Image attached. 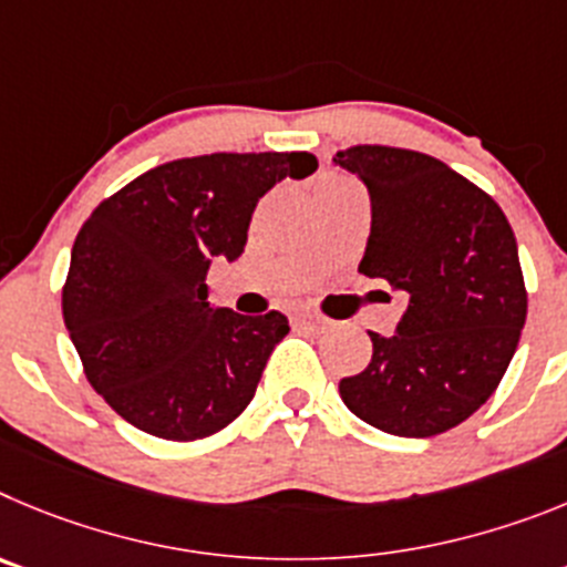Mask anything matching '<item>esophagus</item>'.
I'll return each mask as SVG.
<instances>
[{
    "instance_id": "esophagus-1",
    "label": "esophagus",
    "mask_w": 567,
    "mask_h": 567,
    "mask_svg": "<svg viewBox=\"0 0 567 567\" xmlns=\"http://www.w3.org/2000/svg\"><path fill=\"white\" fill-rule=\"evenodd\" d=\"M296 321H299V324H308V328H313V330H321V328H324V324H328V321L321 319L319 313H310V310H302V313H296Z\"/></svg>"
}]
</instances>
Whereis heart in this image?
Wrapping results in <instances>:
<instances>
[{
    "label": "heart",
    "mask_w": 567,
    "mask_h": 567,
    "mask_svg": "<svg viewBox=\"0 0 567 567\" xmlns=\"http://www.w3.org/2000/svg\"><path fill=\"white\" fill-rule=\"evenodd\" d=\"M341 181H347V177H339V175H321L319 181H316V192H319V188L336 186V183H341Z\"/></svg>",
    "instance_id": "b5f03b06"
}]
</instances>
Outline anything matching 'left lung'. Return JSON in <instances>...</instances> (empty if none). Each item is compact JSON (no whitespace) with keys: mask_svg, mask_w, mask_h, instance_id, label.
<instances>
[{"mask_svg":"<svg viewBox=\"0 0 567 567\" xmlns=\"http://www.w3.org/2000/svg\"><path fill=\"white\" fill-rule=\"evenodd\" d=\"M336 163L370 192L359 271L410 293L395 336L339 381L347 410L401 437H430L481 410L503 381L528 313L517 239L503 208L437 157L359 144Z\"/></svg>","mask_w":567,"mask_h":567,"instance_id":"left-lung-1","label":"left lung"}]
</instances>
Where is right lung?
I'll return each mask as SVG.
<instances>
[{
    "instance_id": "1",
    "label": "right lung",
    "mask_w": 567,
    "mask_h": 567,
    "mask_svg": "<svg viewBox=\"0 0 567 567\" xmlns=\"http://www.w3.org/2000/svg\"><path fill=\"white\" fill-rule=\"evenodd\" d=\"M310 152H214L104 197L73 243L61 313L86 381L163 441L217 435L251 404L288 316L206 302L214 257L237 259L259 197L316 172Z\"/></svg>"
}]
</instances>
